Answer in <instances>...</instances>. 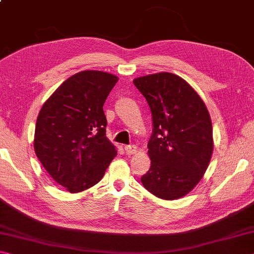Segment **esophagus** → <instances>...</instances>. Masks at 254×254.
Returning a JSON list of instances; mask_svg holds the SVG:
<instances>
[{
  "instance_id": "obj_1",
  "label": "esophagus",
  "mask_w": 254,
  "mask_h": 254,
  "mask_svg": "<svg viewBox=\"0 0 254 254\" xmlns=\"http://www.w3.org/2000/svg\"><path fill=\"white\" fill-rule=\"evenodd\" d=\"M124 150H126V152H127V154H134V153H136V147L135 145H126V147H124Z\"/></svg>"
}]
</instances>
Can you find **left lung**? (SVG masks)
<instances>
[{
    "instance_id": "8db88e82",
    "label": "left lung",
    "mask_w": 254,
    "mask_h": 254,
    "mask_svg": "<svg viewBox=\"0 0 254 254\" xmlns=\"http://www.w3.org/2000/svg\"><path fill=\"white\" fill-rule=\"evenodd\" d=\"M133 84L147 100L153 122L148 142L151 167L141 182L159 198H182L200 182L212 158L207 107L186 80L171 72L137 77Z\"/></svg>"
}]
</instances>
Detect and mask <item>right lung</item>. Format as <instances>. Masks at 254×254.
Masks as SVG:
<instances>
[{"instance_id":"1","label":"right lung","mask_w":254,"mask_h":254,"mask_svg":"<svg viewBox=\"0 0 254 254\" xmlns=\"http://www.w3.org/2000/svg\"><path fill=\"white\" fill-rule=\"evenodd\" d=\"M115 75L84 70L72 75L42 105L33 147L50 177L70 192L96 185L118 151L106 137L103 105Z\"/></svg>"}]
</instances>
